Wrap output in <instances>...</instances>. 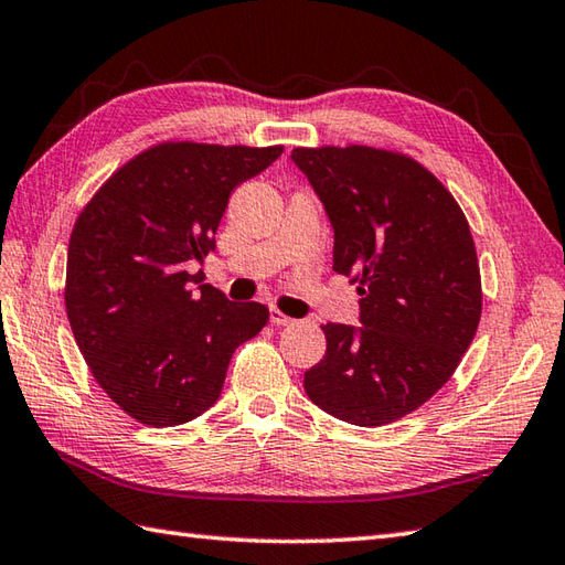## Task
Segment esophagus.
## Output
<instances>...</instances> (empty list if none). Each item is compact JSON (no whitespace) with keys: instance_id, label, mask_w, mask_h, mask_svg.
Here are the masks:
<instances>
[{"instance_id":"1","label":"esophagus","mask_w":565,"mask_h":565,"mask_svg":"<svg viewBox=\"0 0 565 565\" xmlns=\"http://www.w3.org/2000/svg\"><path fill=\"white\" fill-rule=\"evenodd\" d=\"M269 318H271V323H274V326H291V323H294V318H291V316H286V313H281L279 308H271V311H269Z\"/></svg>"}]
</instances>
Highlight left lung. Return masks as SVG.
Returning a JSON list of instances; mask_svg holds the SVG:
<instances>
[{
    "label": "left lung",
    "instance_id": "left-lung-1",
    "mask_svg": "<svg viewBox=\"0 0 565 565\" xmlns=\"http://www.w3.org/2000/svg\"><path fill=\"white\" fill-rule=\"evenodd\" d=\"M291 159L333 223V269L362 296L360 328L320 326L328 348L303 377L308 399L355 426L399 422L452 377L478 330L482 281L468 217L402 151L298 147Z\"/></svg>",
    "mask_w": 565,
    "mask_h": 565
}]
</instances>
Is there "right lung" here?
<instances>
[{
	"label": "right lung",
	"instance_id": "1",
	"mask_svg": "<svg viewBox=\"0 0 565 565\" xmlns=\"http://www.w3.org/2000/svg\"><path fill=\"white\" fill-rule=\"evenodd\" d=\"M284 147L161 141L97 188L75 220L65 311L95 382L147 426H179L223 392L242 342L269 308L227 301L188 274L215 249L235 185L262 173Z\"/></svg>",
	"mask_w": 565,
	"mask_h": 565
}]
</instances>
